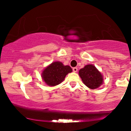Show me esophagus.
<instances>
[{
  "instance_id": "obj_1",
  "label": "esophagus",
  "mask_w": 131,
  "mask_h": 131,
  "mask_svg": "<svg viewBox=\"0 0 131 131\" xmlns=\"http://www.w3.org/2000/svg\"><path fill=\"white\" fill-rule=\"evenodd\" d=\"M73 71L74 72V73H76V72L78 71V68H76V67L73 68Z\"/></svg>"
}]
</instances>
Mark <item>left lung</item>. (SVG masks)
<instances>
[{"label": "left lung", "mask_w": 131, "mask_h": 131, "mask_svg": "<svg viewBox=\"0 0 131 131\" xmlns=\"http://www.w3.org/2000/svg\"><path fill=\"white\" fill-rule=\"evenodd\" d=\"M79 74L84 84L92 89L99 88L103 83L102 75L92 64H88L81 69Z\"/></svg>", "instance_id": "obj_1"}]
</instances>
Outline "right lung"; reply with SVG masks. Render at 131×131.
Here are the masks:
<instances>
[{"instance_id":"right-lung-1","label":"right lung","mask_w":131,"mask_h":131,"mask_svg":"<svg viewBox=\"0 0 131 131\" xmlns=\"http://www.w3.org/2000/svg\"><path fill=\"white\" fill-rule=\"evenodd\" d=\"M72 72L70 66H64L60 61L52 63L42 72L43 80L47 85L54 86L60 84L69 73Z\"/></svg>"}]
</instances>
